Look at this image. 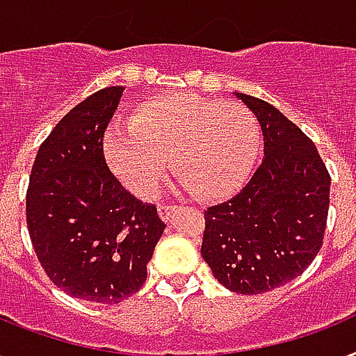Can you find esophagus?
Returning <instances> with one entry per match:
<instances>
[{"instance_id": "esophagus-1", "label": "esophagus", "mask_w": 356, "mask_h": 356, "mask_svg": "<svg viewBox=\"0 0 356 356\" xmlns=\"http://www.w3.org/2000/svg\"><path fill=\"white\" fill-rule=\"evenodd\" d=\"M175 204H158V213L161 217V221H169L170 216L175 213Z\"/></svg>"}]
</instances>
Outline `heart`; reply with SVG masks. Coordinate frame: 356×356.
I'll list each match as a JSON object with an SVG mask.
<instances>
[{"instance_id":"heart-1","label":"heart","mask_w":356,"mask_h":356,"mask_svg":"<svg viewBox=\"0 0 356 356\" xmlns=\"http://www.w3.org/2000/svg\"><path fill=\"white\" fill-rule=\"evenodd\" d=\"M104 154L117 180L140 200L158 193L170 161L181 189L217 200L238 193L252 175L260 124L239 104L159 96L135 107L129 124L107 129Z\"/></svg>"}]
</instances>
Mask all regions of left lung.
I'll return each mask as SVG.
<instances>
[{
	"label": "left lung",
	"mask_w": 356,
	"mask_h": 356,
	"mask_svg": "<svg viewBox=\"0 0 356 356\" xmlns=\"http://www.w3.org/2000/svg\"><path fill=\"white\" fill-rule=\"evenodd\" d=\"M236 98L258 118L264 159L236 197L204 211L200 254L227 290L258 296L299 277L319 252L330 176L316 145L277 107Z\"/></svg>",
	"instance_id": "8db88e82"
}]
</instances>
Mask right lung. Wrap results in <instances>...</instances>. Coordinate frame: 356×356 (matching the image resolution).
Listing matches in <instances>:
<instances>
[{
  "mask_svg": "<svg viewBox=\"0 0 356 356\" xmlns=\"http://www.w3.org/2000/svg\"><path fill=\"white\" fill-rule=\"evenodd\" d=\"M124 87L70 109L38 148L27 187L33 249L49 280L76 299L117 305L140 290L165 230L158 209L111 175L104 134Z\"/></svg>",
  "mask_w": 356,
  "mask_h": 356,
  "instance_id": "obj_1",
  "label": "right lung"
}]
</instances>
